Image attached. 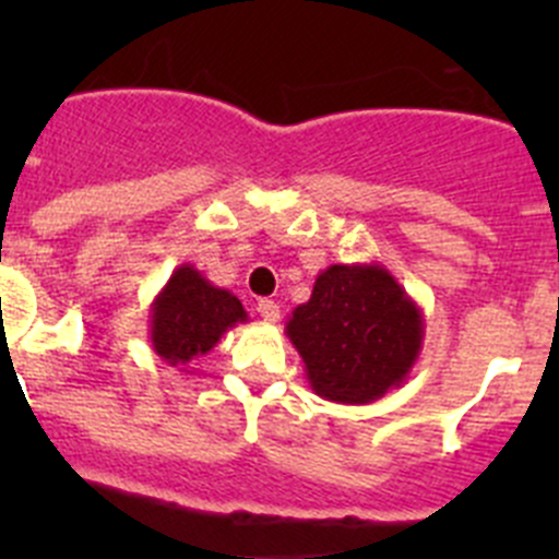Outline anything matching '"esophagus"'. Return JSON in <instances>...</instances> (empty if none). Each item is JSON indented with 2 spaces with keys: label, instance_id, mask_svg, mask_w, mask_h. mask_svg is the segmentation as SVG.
<instances>
[{
  "label": "esophagus",
  "instance_id": "esophagus-1",
  "mask_svg": "<svg viewBox=\"0 0 559 559\" xmlns=\"http://www.w3.org/2000/svg\"><path fill=\"white\" fill-rule=\"evenodd\" d=\"M257 313L262 316L264 321H270V324H275V321L281 319V308L275 306L273 300H259L257 302Z\"/></svg>",
  "mask_w": 559,
  "mask_h": 559
}]
</instances>
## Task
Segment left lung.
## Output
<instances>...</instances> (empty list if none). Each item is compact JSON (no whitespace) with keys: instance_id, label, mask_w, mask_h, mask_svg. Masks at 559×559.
<instances>
[{"instance_id":"1","label":"left lung","mask_w":559,"mask_h":559,"mask_svg":"<svg viewBox=\"0 0 559 559\" xmlns=\"http://www.w3.org/2000/svg\"><path fill=\"white\" fill-rule=\"evenodd\" d=\"M286 337L319 397L368 405L405 384L425 316L384 264H330L316 275L311 300L292 311Z\"/></svg>"}]
</instances>
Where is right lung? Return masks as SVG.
Instances as JSON below:
<instances>
[{
    "instance_id": "obj_1",
    "label": "right lung",
    "mask_w": 559,
    "mask_h": 559,
    "mask_svg": "<svg viewBox=\"0 0 559 559\" xmlns=\"http://www.w3.org/2000/svg\"><path fill=\"white\" fill-rule=\"evenodd\" d=\"M151 346L173 368L211 352L233 326L246 324L243 302L213 286L194 264H180L151 302Z\"/></svg>"
}]
</instances>
